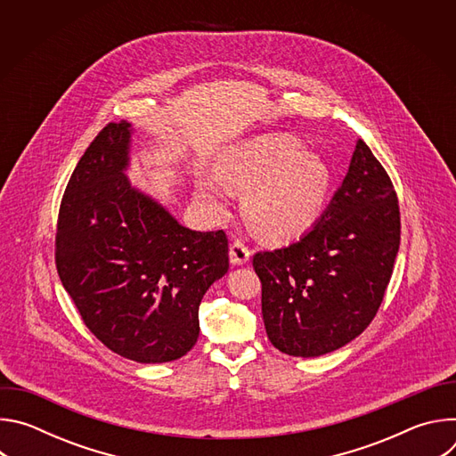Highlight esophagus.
I'll return each mask as SVG.
<instances>
[{"mask_svg":"<svg viewBox=\"0 0 456 456\" xmlns=\"http://www.w3.org/2000/svg\"><path fill=\"white\" fill-rule=\"evenodd\" d=\"M229 256H231V264H232V265H243V264L248 262L250 248L245 245V241L234 240V241L231 243Z\"/></svg>","mask_w":456,"mask_h":456,"instance_id":"1","label":"esophagus"}]
</instances>
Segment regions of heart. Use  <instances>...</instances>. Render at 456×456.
Here are the masks:
<instances>
[{"instance_id":"heart-1","label":"heart","mask_w":456,"mask_h":456,"mask_svg":"<svg viewBox=\"0 0 456 456\" xmlns=\"http://www.w3.org/2000/svg\"><path fill=\"white\" fill-rule=\"evenodd\" d=\"M200 199L215 211L227 208L231 191L245 192L250 225L271 240H289L312 227L332 189V173L319 155L292 135H264L229 148L215 173L197 178Z\"/></svg>"}]
</instances>
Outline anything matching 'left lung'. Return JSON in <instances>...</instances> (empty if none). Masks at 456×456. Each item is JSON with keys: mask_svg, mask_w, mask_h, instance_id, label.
I'll list each match as a JSON object with an SVG mask.
<instances>
[{"mask_svg": "<svg viewBox=\"0 0 456 456\" xmlns=\"http://www.w3.org/2000/svg\"><path fill=\"white\" fill-rule=\"evenodd\" d=\"M399 245L397 192L359 139L317 224L299 241L252 257L271 343L294 357H319L362 334L382 303Z\"/></svg>", "mask_w": 456, "mask_h": 456, "instance_id": "1", "label": "left lung"}]
</instances>
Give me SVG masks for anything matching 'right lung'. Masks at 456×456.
<instances>
[{
    "label": "right lung",
    "mask_w": 456,
    "mask_h": 456,
    "mask_svg": "<svg viewBox=\"0 0 456 456\" xmlns=\"http://www.w3.org/2000/svg\"><path fill=\"white\" fill-rule=\"evenodd\" d=\"M132 124H106L64 189L55 267L88 330L137 362L185 355L200 334L199 306L229 269L224 231L180 225L129 183Z\"/></svg>",
    "instance_id": "1"
}]
</instances>
